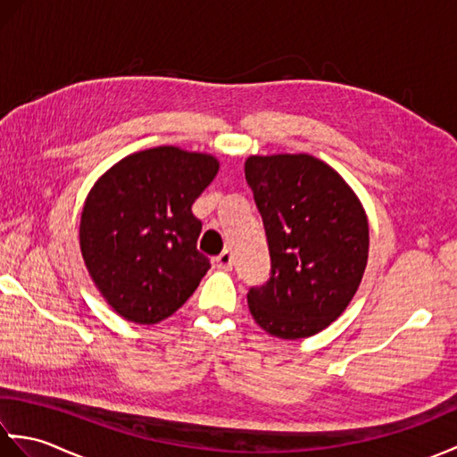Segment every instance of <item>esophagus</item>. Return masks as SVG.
<instances>
[{"label":"esophagus","instance_id":"34e87169","mask_svg":"<svg viewBox=\"0 0 457 457\" xmlns=\"http://www.w3.org/2000/svg\"><path fill=\"white\" fill-rule=\"evenodd\" d=\"M213 267H218L221 270H229L231 267H234V253H231L229 249L221 251V253L213 259Z\"/></svg>","mask_w":457,"mask_h":457}]
</instances>
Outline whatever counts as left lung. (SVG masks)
Instances as JSON below:
<instances>
[{"label":"left lung","instance_id":"left-lung-1","mask_svg":"<svg viewBox=\"0 0 457 457\" xmlns=\"http://www.w3.org/2000/svg\"><path fill=\"white\" fill-rule=\"evenodd\" d=\"M245 180L270 255L269 280L247 293L251 316L280 339L322 332L352 303L365 273L369 226L361 202L312 154L249 157Z\"/></svg>","mask_w":457,"mask_h":457}]
</instances>
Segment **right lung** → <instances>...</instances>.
Returning a JSON list of instances; mask_svg holds the SVG:
<instances>
[{
  "label": "right lung",
  "instance_id": "1",
  "mask_svg": "<svg viewBox=\"0 0 457 457\" xmlns=\"http://www.w3.org/2000/svg\"><path fill=\"white\" fill-rule=\"evenodd\" d=\"M218 169L212 154L164 145L121 159L94 184L80 220L82 257L102 296L129 322H162L208 273L192 204Z\"/></svg>",
  "mask_w": 457,
  "mask_h": 457
}]
</instances>
